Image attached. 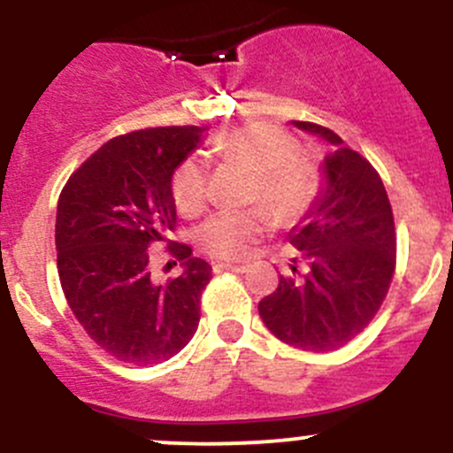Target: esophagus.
Segmentation results:
<instances>
[{"label": "esophagus", "instance_id": "1", "mask_svg": "<svg viewBox=\"0 0 453 453\" xmlns=\"http://www.w3.org/2000/svg\"><path fill=\"white\" fill-rule=\"evenodd\" d=\"M223 269H227V272H248V265H236V263H214V272H223Z\"/></svg>", "mask_w": 453, "mask_h": 453}]
</instances>
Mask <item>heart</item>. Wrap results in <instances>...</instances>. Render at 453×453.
<instances>
[{
  "label": "heart",
  "mask_w": 453,
  "mask_h": 453,
  "mask_svg": "<svg viewBox=\"0 0 453 453\" xmlns=\"http://www.w3.org/2000/svg\"><path fill=\"white\" fill-rule=\"evenodd\" d=\"M214 153L254 173L250 201L254 208L221 210L205 219L197 230V243L214 258L241 260L273 227V213L280 221H296L318 195V171L298 155V142L272 122H248L221 131L212 142ZM173 199L177 210L193 217L203 210L205 168L188 157L173 175Z\"/></svg>",
  "instance_id": "heart-1"
}]
</instances>
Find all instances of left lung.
I'll return each mask as SVG.
<instances>
[{"instance_id": "8db88e82", "label": "left lung", "mask_w": 453, "mask_h": 453, "mask_svg": "<svg viewBox=\"0 0 453 453\" xmlns=\"http://www.w3.org/2000/svg\"><path fill=\"white\" fill-rule=\"evenodd\" d=\"M326 142L318 195L289 243L291 276L258 303L265 326L285 344L326 353L349 344L381 307L396 263L395 219L381 177L326 127L291 120Z\"/></svg>"}]
</instances>
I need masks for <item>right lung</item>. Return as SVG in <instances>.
I'll list each match as a JSON object with an SVG mask.
<instances>
[{
    "instance_id": "add662e5",
    "label": "right lung",
    "mask_w": 453,
    "mask_h": 453,
    "mask_svg": "<svg viewBox=\"0 0 453 453\" xmlns=\"http://www.w3.org/2000/svg\"><path fill=\"white\" fill-rule=\"evenodd\" d=\"M203 131L157 127L109 140L58 197L54 239L63 294L87 335L120 362H166L199 326L212 267L168 234L177 223L173 175ZM155 240L173 244L182 260V273L168 283L150 276Z\"/></svg>"
}]
</instances>
